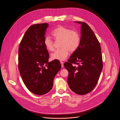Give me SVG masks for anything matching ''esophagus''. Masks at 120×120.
Masks as SVG:
<instances>
[{"label": "esophagus", "mask_w": 120, "mask_h": 120, "mask_svg": "<svg viewBox=\"0 0 120 120\" xmlns=\"http://www.w3.org/2000/svg\"><path fill=\"white\" fill-rule=\"evenodd\" d=\"M60 63H61V64L62 67V68H63V67H64V66H63V64H64V63H63V62H62V61H61V62H60Z\"/></svg>", "instance_id": "esophagus-1"}]
</instances>
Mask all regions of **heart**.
Returning a JSON list of instances; mask_svg holds the SVG:
<instances>
[{"instance_id": "b5f03b06", "label": "heart", "mask_w": 120, "mask_h": 120, "mask_svg": "<svg viewBox=\"0 0 120 120\" xmlns=\"http://www.w3.org/2000/svg\"><path fill=\"white\" fill-rule=\"evenodd\" d=\"M52 35L56 41H60L59 47L61 48L52 54L51 58L53 60H65L68 56L69 52H74L80 45L81 38L77 30L59 26L52 31ZM44 45L49 51H54V43L49 37H46L45 39Z\"/></svg>"}]
</instances>
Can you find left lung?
I'll return each instance as SVG.
<instances>
[{"instance_id": "8db88e82", "label": "left lung", "mask_w": 120, "mask_h": 120, "mask_svg": "<svg viewBox=\"0 0 120 120\" xmlns=\"http://www.w3.org/2000/svg\"><path fill=\"white\" fill-rule=\"evenodd\" d=\"M75 22L81 24L80 45L64 66L68 71V82L71 90L84 95L97 85L103 69L102 56L100 43L89 25Z\"/></svg>"}]
</instances>
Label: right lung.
I'll return each mask as SVG.
<instances>
[{
  "instance_id": "add662e5",
  "label": "right lung",
  "mask_w": 120,
  "mask_h": 120,
  "mask_svg": "<svg viewBox=\"0 0 120 120\" xmlns=\"http://www.w3.org/2000/svg\"><path fill=\"white\" fill-rule=\"evenodd\" d=\"M48 23L34 24L23 36L18 49V69L29 90L42 95L49 91L54 78L61 68L59 60L48 62L49 54L44 45Z\"/></svg>"
}]
</instances>
